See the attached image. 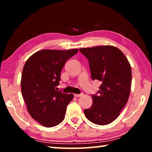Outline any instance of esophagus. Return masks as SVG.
<instances>
[{"mask_svg": "<svg viewBox=\"0 0 152 152\" xmlns=\"http://www.w3.org/2000/svg\"><path fill=\"white\" fill-rule=\"evenodd\" d=\"M82 95H83V94H74V96H75V97H80V96H82Z\"/></svg>", "mask_w": 152, "mask_h": 152, "instance_id": "1", "label": "esophagus"}]
</instances>
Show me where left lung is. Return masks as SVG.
Here are the masks:
<instances>
[{"mask_svg":"<svg viewBox=\"0 0 152 152\" xmlns=\"http://www.w3.org/2000/svg\"><path fill=\"white\" fill-rule=\"evenodd\" d=\"M89 61L92 79L102 82L86 117L99 125L115 121L127 104L132 85V68L121 51L112 45L79 49Z\"/></svg>","mask_w":152,"mask_h":152,"instance_id":"8db88e82","label":"left lung"}]
</instances>
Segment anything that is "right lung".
<instances>
[{
	"mask_svg": "<svg viewBox=\"0 0 152 152\" xmlns=\"http://www.w3.org/2000/svg\"><path fill=\"white\" fill-rule=\"evenodd\" d=\"M78 51V49L41 50L25 64L20 81L23 97L31 116L44 127L58 125L65 117L74 94L62 93L56 88L66 61Z\"/></svg>",
	"mask_w": 152,
	"mask_h": 152,
	"instance_id": "obj_1",
	"label": "right lung"
}]
</instances>
